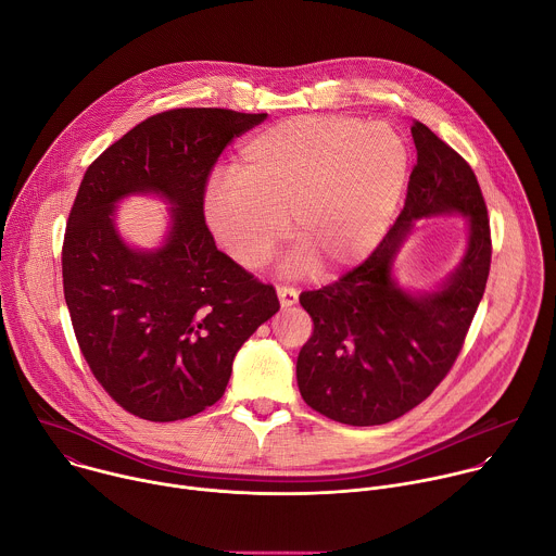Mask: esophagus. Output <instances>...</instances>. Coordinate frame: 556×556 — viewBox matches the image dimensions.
Wrapping results in <instances>:
<instances>
[{
	"instance_id": "obj_1",
	"label": "esophagus",
	"mask_w": 556,
	"mask_h": 556,
	"mask_svg": "<svg viewBox=\"0 0 556 556\" xmlns=\"http://www.w3.org/2000/svg\"><path fill=\"white\" fill-rule=\"evenodd\" d=\"M277 294H279L281 307H290V305H294L296 299H299V290L292 288V286H279V288H277Z\"/></svg>"
}]
</instances>
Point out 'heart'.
<instances>
[{
  "label": "heart",
  "instance_id": "b5f03b06",
  "mask_svg": "<svg viewBox=\"0 0 556 556\" xmlns=\"http://www.w3.org/2000/svg\"><path fill=\"white\" fill-rule=\"evenodd\" d=\"M399 131L350 116H299L262 129L240 149L232 178L204 195L217 244L249 270L262 268L290 219L292 264L334 273L369 255L409 180Z\"/></svg>",
  "mask_w": 556,
  "mask_h": 556
}]
</instances>
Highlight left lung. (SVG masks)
I'll return each mask as SVG.
<instances>
[{
	"label": "left lung",
	"mask_w": 556,
	"mask_h": 556,
	"mask_svg": "<svg viewBox=\"0 0 556 556\" xmlns=\"http://www.w3.org/2000/svg\"><path fill=\"white\" fill-rule=\"evenodd\" d=\"M412 136L418 163L399 219L361 266L299 296L314 324L296 358L299 391L314 412L352 427L391 422L429 399L464 345L491 270V226L478 178L420 121ZM448 212L469 222L460 266L438 291L401 289L390 268L413 222Z\"/></svg>",
	"instance_id": "left-lung-1"
}]
</instances>
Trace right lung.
I'll use <instances>...</instances> for the list:
<instances>
[{
	"mask_svg": "<svg viewBox=\"0 0 556 556\" xmlns=\"http://www.w3.org/2000/svg\"><path fill=\"white\" fill-rule=\"evenodd\" d=\"M264 118L217 108L149 116L78 187L61 253L72 328L94 378L142 420H185L215 405L237 350L279 309L275 288L217 251L204 219L219 153ZM136 192L173 204L161 250H131L115 230V202Z\"/></svg>",
	"mask_w": 556,
	"mask_h": 556,
	"instance_id": "right-lung-1",
	"label": "right lung"
}]
</instances>
